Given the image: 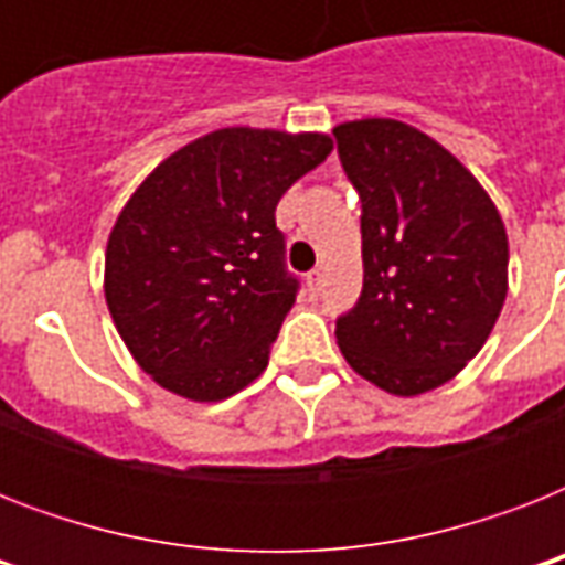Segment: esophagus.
<instances>
[{
	"mask_svg": "<svg viewBox=\"0 0 565 565\" xmlns=\"http://www.w3.org/2000/svg\"><path fill=\"white\" fill-rule=\"evenodd\" d=\"M308 290L310 296H319V290H322V273H319V269L308 273Z\"/></svg>",
	"mask_w": 565,
	"mask_h": 565,
	"instance_id": "obj_1",
	"label": "esophagus"
}]
</instances>
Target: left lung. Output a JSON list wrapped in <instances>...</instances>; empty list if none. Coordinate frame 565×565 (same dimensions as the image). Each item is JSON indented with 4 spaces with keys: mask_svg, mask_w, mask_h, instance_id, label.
I'll list each match as a JSON object with an SVG mask.
<instances>
[{
    "mask_svg": "<svg viewBox=\"0 0 565 565\" xmlns=\"http://www.w3.org/2000/svg\"><path fill=\"white\" fill-rule=\"evenodd\" d=\"M334 137L363 237V290L337 319V343L386 393H428L481 352L499 319L504 222L472 172L416 128L361 119Z\"/></svg>",
    "mask_w": 565,
    "mask_h": 565,
    "instance_id": "8db88e82",
    "label": "left lung"
}]
</instances>
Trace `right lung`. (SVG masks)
Returning <instances> with one entry per match:
<instances>
[{"label": "right lung", "instance_id": "add662e5", "mask_svg": "<svg viewBox=\"0 0 565 565\" xmlns=\"http://www.w3.org/2000/svg\"><path fill=\"white\" fill-rule=\"evenodd\" d=\"M328 154L326 135L220 128L128 199L105 299L128 352L170 393L220 402L266 370L299 296L275 207Z\"/></svg>", "mask_w": 565, "mask_h": 565}]
</instances>
